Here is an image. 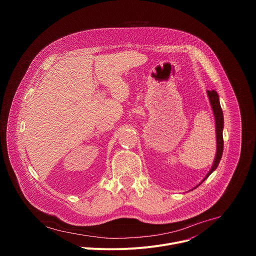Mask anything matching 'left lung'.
Masks as SVG:
<instances>
[{
  "label": "left lung",
  "instance_id": "obj_1",
  "mask_svg": "<svg viewBox=\"0 0 256 256\" xmlns=\"http://www.w3.org/2000/svg\"><path fill=\"white\" fill-rule=\"evenodd\" d=\"M210 105H212V112L214 116V122H216V157H214V164L210 168V170L208 171V173L206 174V176L204 178V180L200 182L198 186H200L202 182L216 169L218 163L221 161L222 155H223V150H224V140H223V128H224V116H223V112L222 108L220 105V101H218V95L214 90L212 91H206ZM198 186H196L194 188H196Z\"/></svg>",
  "mask_w": 256,
  "mask_h": 256
}]
</instances>
